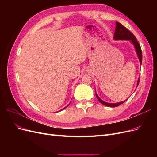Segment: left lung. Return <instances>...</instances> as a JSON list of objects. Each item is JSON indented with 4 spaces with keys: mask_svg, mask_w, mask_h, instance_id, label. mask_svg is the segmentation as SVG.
I'll use <instances>...</instances> for the list:
<instances>
[{
    "mask_svg": "<svg viewBox=\"0 0 157 157\" xmlns=\"http://www.w3.org/2000/svg\"><path fill=\"white\" fill-rule=\"evenodd\" d=\"M114 39L115 40H130L133 44L134 45L135 47V49L136 50L137 52V56H138L140 61V63L141 65L142 63V52H141V46L140 44L138 42V41L137 40L136 36H134V35L132 33H131L129 30L123 26L122 24H121L120 23L118 22H116V29H115V34H114ZM140 83V78L138 79V81H137V85L139 84ZM96 94V97L97 99H98V101L101 103L102 104H103L104 105L107 106V107H116L118 105H121L124 102H125L127 99L124 101H122V102H119V103H106L105 101H103V100L99 98L98 97V96Z\"/></svg>",
    "mask_w": 157,
    "mask_h": 157,
    "instance_id": "obj_1",
    "label": "left lung"
}]
</instances>
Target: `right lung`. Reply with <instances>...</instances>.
<instances>
[{"label": "right lung", "mask_w": 157, "mask_h": 157, "mask_svg": "<svg viewBox=\"0 0 157 157\" xmlns=\"http://www.w3.org/2000/svg\"><path fill=\"white\" fill-rule=\"evenodd\" d=\"M68 105H67V106H68ZM65 107V108H66V107ZM65 108H64V109H65ZM63 109H62V110H63Z\"/></svg>", "instance_id": "add662e5"}]
</instances>
